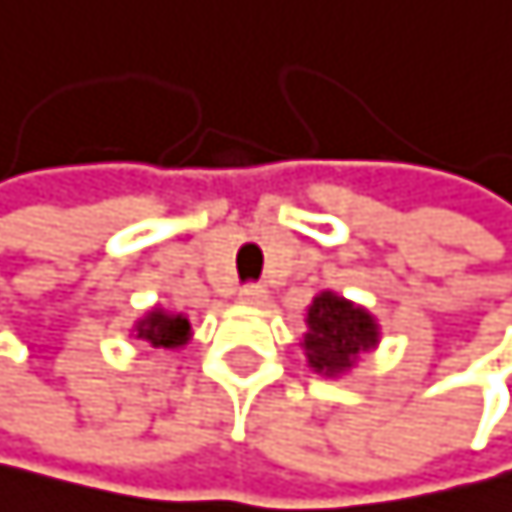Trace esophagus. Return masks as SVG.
<instances>
[{"instance_id": "1", "label": "esophagus", "mask_w": 512, "mask_h": 512, "mask_svg": "<svg viewBox=\"0 0 512 512\" xmlns=\"http://www.w3.org/2000/svg\"><path fill=\"white\" fill-rule=\"evenodd\" d=\"M238 303H245V306H264L267 303V290L264 287H241V293H238Z\"/></svg>"}]
</instances>
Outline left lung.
<instances>
[{
    "label": "left lung",
    "mask_w": 512,
    "mask_h": 512,
    "mask_svg": "<svg viewBox=\"0 0 512 512\" xmlns=\"http://www.w3.org/2000/svg\"><path fill=\"white\" fill-rule=\"evenodd\" d=\"M306 332L300 348L306 368L322 377H345L364 355L381 345V326L364 306L345 300L335 290H322L306 306Z\"/></svg>",
    "instance_id": "8db88e82"
}]
</instances>
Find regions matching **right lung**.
Listing matches in <instances>:
<instances>
[{
	"label": "right lung",
	"mask_w": 512,
	"mask_h": 512,
	"mask_svg": "<svg viewBox=\"0 0 512 512\" xmlns=\"http://www.w3.org/2000/svg\"><path fill=\"white\" fill-rule=\"evenodd\" d=\"M131 335L138 342L151 345V348H164V351H180L183 345H190L193 338V326L183 313H170L164 306H151L135 326H131Z\"/></svg>",
	"instance_id": "add662e5"
}]
</instances>
